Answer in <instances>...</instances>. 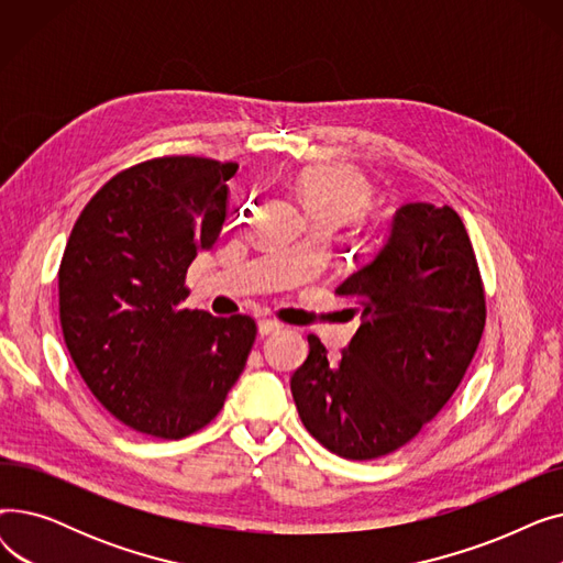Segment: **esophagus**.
Listing matches in <instances>:
<instances>
[{"label":"esophagus","instance_id":"esophagus-1","mask_svg":"<svg viewBox=\"0 0 563 563\" xmlns=\"http://www.w3.org/2000/svg\"><path fill=\"white\" fill-rule=\"evenodd\" d=\"M257 329H260V335H269V333H278L283 329V323L278 319H260Z\"/></svg>","mask_w":563,"mask_h":563}]
</instances>
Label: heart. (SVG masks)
Instances as JSON below:
<instances>
[{
	"instance_id": "obj_1",
	"label": "heart",
	"mask_w": 563,
	"mask_h": 563,
	"mask_svg": "<svg viewBox=\"0 0 563 563\" xmlns=\"http://www.w3.org/2000/svg\"><path fill=\"white\" fill-rule=\"evenodd\" d=\"M294 187L314 223L342 225L358 219L372 202L365 175L344 164L308 166L297 175Z\"/></svg>"
}]
</instances>
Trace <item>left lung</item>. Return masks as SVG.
Returning <instances> with one entry per match:
<instances>
[{
	"instance_id": "obj_1",
	"label": "left lung",
	"mask_w": 563,
	"mask_h": 563,
	"mask_svg": "<svg viewBox=\"0 0 563 563\" xmlns=\"http://www.w3.org/2000/svg\"><path fill=\"white\" fill-rule=\"evenodd\" d=\"M335 294L361 329L338 361L308 335L291 397L323 448L369 461L404 448L456 393L486 327L484 283L452 207L408 202L388 244Z\"/></svg>"
}]
</instances>
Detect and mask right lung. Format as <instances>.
Returning a JSON list of instances; mask_svg holds the SVG:
<instances>
[{
    "instance_id": "obj_1",
    "label": "right lung",
    "mask_w": 563,
    "mask_h": 563,
    "mask_svg": "<svg viewBox=\"0 0 563 563\" xmlns=\"http://www.w3.org/2000/svg\"><path fill=\"white\" fill-rule=\"evenodd\" d=\"M240 168L191 155L115 173L86 202L58 266V317L70 358L125 427L177 440L210 424L246 367L249 314L183 308L187 269L210 251Z\"/></svg>"
}]
</instances>
